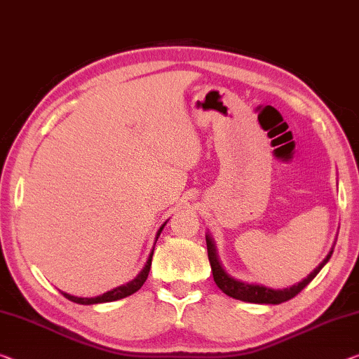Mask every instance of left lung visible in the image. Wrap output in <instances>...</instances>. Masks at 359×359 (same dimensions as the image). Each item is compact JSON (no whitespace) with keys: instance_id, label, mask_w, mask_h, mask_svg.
<instances>
[{"instance_id":"obj_1","label":"left lung","mask_w":359,"mask_h":359,"mask_svg":"<svg viewBox=\"0 0 359 359\" xmlns=\"http://www.w3.org/2000/svg\"><path fill=\"white\" fill-rule=\"evenodd\" d=\"M207 252H208V262H210L215 283H217L218 287L222 289L226 295L233 297V299H236V300L249 302V303L279 305V303L294 299L297 294H300V292L305 289L314 278H316V274L321 271V268L327 263L330 255H332L334 249L329 252V255L324 258V262L319 264V266L314 269V271L308 276L306 279H303L302 283L292 285V287H289V289H280V290L264 287V285L241 283V280L231 278V276L224 271L223 266L218 262L217 252H215V245H213V241L210 239V236H207Z\"/></svg>"}]
</instances>
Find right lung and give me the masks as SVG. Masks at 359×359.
Instances as JSON below:
<instances>
[{
  "mask_svg": "<svg viewBox=\"0 0 359 359\" xmlns=\"http://www.w3.org/2000/svg\"><path fill=\"white\" fill-rule=\"evenodd\" d=\"M163 226H165V224H163ZM163 226H162L161 229H158L157 239H158V236H161V233H162ZM152 255H154V252L151 253V257H149V260H147V263H146L144 269H142V271H141L140 274H137L133 280H130V283L125 284V285H120V287H115V289H112V290H109V292H106V294H102V295H99V297H95V299H81V297L69 295V294H65V292H60V294H62V295L65 297V299H69V300L75 302V303H80V305H93V303H106V302H115V300L125 299V297H128V295L135 294V292L140 290V289L142 287V284L146 283L147 274H149V269H151Z\"/></svg>",
  "mask_w": 359,
  "mask_h": 359,
  "instance_id": "right-lung-1",
  "label": "right lung"
}]
</instances>
